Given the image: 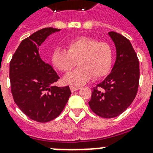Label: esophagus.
<instances>
[{
  "label": "esophagus",
  "mask_w": 153,
  "mask_h": 153,
  "mask_svg": "<svg viewBox=\"0 0 153 153\" xmlns=\"http://www.w3.org/2000/svg\"><path fill=\"white\" fill-rule=\"evenodd\" d=\"M79 88H80L79 86H70V89H71V92H74V91H78Z\"/></svg>",
  "instance_id": "1"
}]
</instances>
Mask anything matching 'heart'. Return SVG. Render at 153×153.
Here are the masks:
<instances>
[{
	"mask_svg": "<svg viewBox=\"0 0 153 153\" xmlns=\"http://www.w3.org/2000/svg\"><path fill=\"white\" fill-rule=\"evenodd\" d=\"M67 50L55 48L51 62L59 71L67 73L77 63L79 67L64 77L65 83L82 85L93 78L100 79L109 74L114 62L110 44L87 36H79L67 42Z\"/></svg>",
	"mask_w": 153,
	"mask_h": 153,
	"instance_id": "1",
	"label": "heart"
}]
</instances>
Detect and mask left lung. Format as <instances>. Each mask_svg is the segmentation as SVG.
I'll use <instances>...</instances> for the list:
<instances>
[{
  "label": "left lung",
  "mask_w": 153,
  "mask_h": 153,
  "mask_svg": "<svg viewBox=\"0 0 153 153\" xmlns=\"http://www.w3.org/2000/svg\"><path fill=\"white\" fill-rule=\"evenodd\" d=\"M116 46L117 59L111 73L94 87L89 105L98 116L112 118L131 105L138 91L140 68L137 55L127 38L109 32Z\"/></svg>",
  "instance_id": "1"
}]
</instances>
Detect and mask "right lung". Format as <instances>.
<instances>
[{
  "instance_id": "right-lung-1",
  "label": "right lung",
  "mask_w": 153,
  "mask_h": 153,
  "mask_svg": "<svg viewBox=\"0 0 153 153\" xmlns=\"http://www.w3.org/2000/svg\"><path fill=\"white\" fill-rule=\"evenodd\" d=\"M59 31L45 27L23 39L9 65L13 100L26 116L38 122H48L56 118L71 94L68 86H53L59 77L39 55L42 43L49 35Z\"/></svg>"
}]
</instances>
